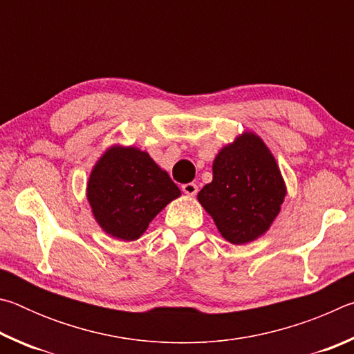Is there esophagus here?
<instances>
[{
  "label": "esophagus",
  "instance_id": "esophagus-1",
  "mask_svg": "<svg viewBox=\"0 0 354 354\" xmlns=\"http://www.w3.org/2000/svg\"><path fill=\"white\" fill-rule=\"evenodd\" d=\"M181 189L185 195L194 196V195H196V192H198V185H196L195 183H187V184H184Z\"/></svg>",
  "mask_w": 354,
  "mask_h": 354
}]
</instances>
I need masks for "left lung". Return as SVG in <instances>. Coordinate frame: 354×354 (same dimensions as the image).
I'll return each mask as SVG.
<instances>
[{"label": "left lung", "instance_id": "left-lung-1", "mask_svg": "<svg viewBox=\"0 0 354 354\" xmlns=\"http://www.w3.org/2000/svg\"><path fill=\"white\" fill-rule=\"evenodd\" d=\"M286 194L274 156L259 136L245 131L215 156L212 181L198 201L225 241L243 245L270 230Z\"/></svg>", "mask_w": 354, "mask_h": 354}]
</instances>
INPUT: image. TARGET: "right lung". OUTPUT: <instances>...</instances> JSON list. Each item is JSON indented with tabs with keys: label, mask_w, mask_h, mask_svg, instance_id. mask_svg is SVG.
Instances as JSON below:
<instances>
[{
	"label": "right lung",
	"mask_w": 354,
	"mask_h": 354,
	"mask_svg": "<svg viewBox=\"0 0 354 354\" xmlns=\"http://www.w3.org/2000/svg\"><path fill=\"white\" fill-rule=\"evenodd\" d=\"M86 192L101 230L124 242L137 241L156 215L181 196L151 156L123 145L109 147L97 160Z\"/></svg>",
	"instance_id": "right-lung-1"
}]
</instances>
